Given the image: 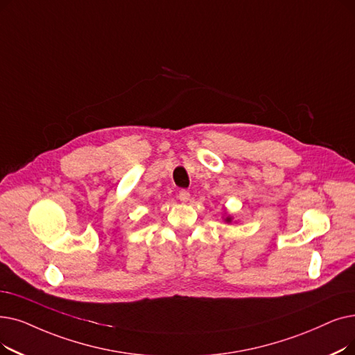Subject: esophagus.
Segmentation results:
<instances>
[{"label": "esophagus", "mask_w": 355, "mask_h": 355, "mask_svg": "<svg viewBox=\"0 0 355 355\" xmlns=\"http://www.w3.org/2000/svg\"><path fill=\"white\" fill-rule=\"evenodd\" d=\"M178 198H180V202L187 203L189 200H190V193H189L187 190H181V191L178 193Z\"/></svg>", "instance_id": "esophagus-1"}]
</instances>
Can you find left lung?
I'll list each match as a JSON object with an SVG mask.
<instances>
[{
    "instance_id": "8db88e82",
    "label": "left lung",
    "mask_w": 355,
    "mask_h": 355,
    "mask_svg": "<svg viewBox=\"0 0 355 355\" xmlns=\"http://www.w3.org/2000/svg\"><path fill=\"white\" fill-rule=\"evenodd\" d=\"M225 220H226V222H230V218H226Z\"/></svg>"
}]
</instances>
